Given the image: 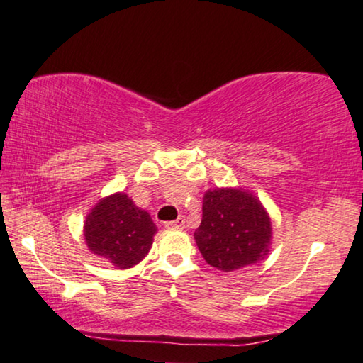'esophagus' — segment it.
Instances as JSON below:
<instances>
[{"instance_id": "obj_1", "label": "esophagus", "mask_w": 363, "mask_h": 363, "mask_svg": "<svg viewBox=\"0 0 363 363\" xmlns=\"http://www.w3.org/2000/svg\"><path fill=\"white\" fill-rule=\"evenodd\" d=\"M184 224H186V219L184 217H177L176 220H169V222H166V229H182V227H184Z\"/></svg>"}]
</instances>
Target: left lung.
Listing matches in <instances>:
<instances>
[{
  "instance_id": "1",
  "label": "left lung",
  "mask_w": 363,
  "mask_h": 363,
  "mask_svg": "<svg viewBox=\"0 0 363 363\" xmlns=\"http://www.w3.org/2000/svg\"><path fill=\"white\" fill-rule=\"evenodd\" d=\"M272 225L257 197L244 189H212L202 201L194 239L212 267L232 272L257 264L269 254Z\"/></svg>"
}]
</instances>
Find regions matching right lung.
I'll list each match as a JSON object with an SVG mask.
<instances>
[{"mask_svg":"<svg viewBox=\"0 0 363 363\" xmlns=\"http://www.w3.org/2000/svg\"><path fill=\"white\" fill-rule=\"evenodd\" d=\"M157 227L124 192L96 204L86 217L84 239L91 252L119 269L141 262L151 249Z\"/></svg>","mask_w":363,"mask_h":363,"instance_id":"1","label":"right lung"}]
</instances>
